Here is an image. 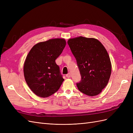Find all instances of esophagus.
I'll return each mask as SVG.
<instances>
[{
  "instance_id": "1",
  "label": "esophagus",
  "mask_w": 133,
  "mask_h": 133,
  "mask_svg": "<svg viewBox=\"0 0 133 133\" xmlns=\"http://www.w3.org/2000/svg\"><path fill=\"white\" fill-rule=\"evenodd\" d=\"M70 76H71V75H70V73H68V74H67L66 75V76L67 78H70Z\"/></svg>"
}]
</instances>
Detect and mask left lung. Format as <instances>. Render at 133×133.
Returning a JSON list of instances; mask_svg holds the SVG:
<instances>
[{
	"instance_id": "left-lung-1",
	"label": "left lung",
	"mask_w": 133,
	"mask_h": 133,
	"mask_svg": "<svg viewBox=\"0 0 133 133\" xmlns=\"http://www.w3.org/2000/svg\"><path fill=\"white\" fill-rule=\"evenodd\" d=\"M76 59L81 80L76 83L79 91L88 96L97 95L108 83L111 72L109 56L98 40L83 37L68 41Z\"/></svg>"
}]
</instances>
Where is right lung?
<instances>
[{
  "instance_id": "obj_1",
  "label": "right lung",
  "mask_w": 133,
  "mask_h": 133,
  "mask_svg": "<svg viewBox=\"0 0 133 133\" xmlns=\"http://www.w3.org/2000/svg\"><path fill=\"white\" fill-rule=\"evenodd\" d=\"M66 45L64 39L56 38L35 44L26 56L24 75L34 93L46 98L57 92L64 79L55 60Z\"/></svg>"
}]
</instances>
